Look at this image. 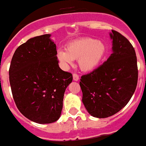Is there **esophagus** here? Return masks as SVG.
<instances>
[{
    "mask_svg": "<svg viewBox=\"0 0 146 146\" xmlns=\"http://www.w3.org/2000/svg\"><path fill=\"white\" fill-rule=\"evenodd\" d=\"M73 80H75V81H78V80H79V75L78 74H76V73H74L73 74Z\"/></svg>",
    "mask_w": 146,
    "mask_h": 146,
    "instance_id": "obj_1",
    "label": "esophagus"
}]
</instances>
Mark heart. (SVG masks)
I'll list each match as a JSON object with an SVG mask.
<instances>
[{
	"instance_id": "heart-1",
	"label": "heart",
	"mask_w": 146,
	"mask_h": 146,
	"mask_svg": "<svg viewBox=\"0 0 146 146\" xmlns=\"http://www.w3.org/2000/svg\"><path fill=\"white\" fill-rule=\"evenodd\" d=\"M107 52L106 44L93 37H82L66 45V51L58 52V59L64 67L78 60L80 68L84 72L92 71L100 64Z\"/></svg>"
}]
</instances>
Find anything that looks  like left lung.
<instances>
[{"label": "left lung", "instance_id": "1", "mask_svg": "<svg viewBox=\"0 0 146 146\" xmlns=\"http://www.w3.org/2000/svg\"><path fill=\"white\" fill-rule=\"evenodd\" d=\"M113 53L94 71L81 77L82 101L88 112L98 118L114 115L127 105L138 80L135 50L123 35L111 30Z\"/></svg>", "mask_w": 146, "mask_h": 146}]
</instances>
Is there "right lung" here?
<instances>
[{
  "mask_svg": "<svg viewBox=\"0 0 146 146\" xmlns=\"http://www.w3.org/2000/svg\"><path fill=\"white\" fill-rule=\"evenodd\" d=\"M50 35L28 40L15 50L9 70L12 96L21 113L40 124L60 117L66 88L72 81L59 67Z\"/></svg>",
  "mask_w": 146,
  "mask_h": 146,
  "instance_id": "1",
  "label": "right lung"
}]
</instances>
